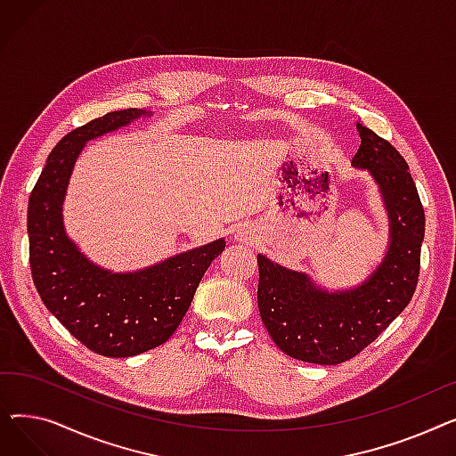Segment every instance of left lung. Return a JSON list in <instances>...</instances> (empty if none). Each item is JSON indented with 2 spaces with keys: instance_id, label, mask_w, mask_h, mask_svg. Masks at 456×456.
<instances>
[{
  "instance_id": "left-lung-1",
  "label": "left lung",
  "mask_w": 456,
  "mask_h": 456,
  "mask_svg": "<svg viewBox=\"0 0 456 456\" xmlns=\"http://www.w3.org/2000/svg\"><path fill=\"white\" fill-rule=\"evenodd\" d=\"M361 148L351 164L375 179L388 212V249L351 290L327 292L306 273L258 255L256 301L277 347L297 361L332 366L368 347L411 303L425 236V212L409 164L385 138L356 124Z\"/></svg>"
}]
</instances>
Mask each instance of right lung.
I'll return each instance as SVG.
<instances>
[{
	"label": "right lung",
	"mask_w": 456,
	"mask_h": 456,
	"mask_svg": "<svg viewBox=\"0 0 456 456\" xmlns=\"http://www.w3.org/2000/svg\"><path fill=\"white\" fill-rule=\"evenodd\" d=\"M150 114L114 110L68 133L47 157L29 198V265L37 290L85 347L103 356H134L170 338L210 262L225 249L220 238L150 268L114 273L95 266L68 238L62 203L85 143Z\"/></svg>",
	"instance_id": "add662e5"
}]
</instances>
